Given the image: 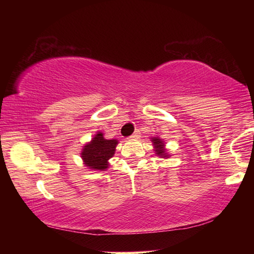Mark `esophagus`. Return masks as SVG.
Wrapping results in <instances>:
<instances>
[{
	"label": "esophagus",
	"mask_w": 254,
	"mask_h": 254,
	"mask_svg": "<svg viewBox=\"0 0 254 254\" xmlns=\"http://www.w3.org/2000/svg\"><path fill=\"white\" fill-rule=\"evenodd\" d=\"M140 137V134H139V132H135V133H133V134L128 137V139H131V140H135V139H139Z\"/></svg>",
	"instance_id": "1"
}]
</instances>
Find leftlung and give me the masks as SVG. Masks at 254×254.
<instances>
[{
	"label": "left lung",
	"instance_id": "left-lung-1",
	"mask_svg": "<svg viewBox=\"0 0 254 254\" xmlns=\"http://www.w3.org/2000/svg\"><path fill=\"white\" fill-rule=\"evenodd\" d=\"M151 142L153 143L154 147V152H156L157 156L161 157V158H168V153H167L166 149H165V143L161 139H159L158 136H153L151 137Z\"/></svg>",
	"mask_w": 254,
	"mask_h": 254
}]
</instances>
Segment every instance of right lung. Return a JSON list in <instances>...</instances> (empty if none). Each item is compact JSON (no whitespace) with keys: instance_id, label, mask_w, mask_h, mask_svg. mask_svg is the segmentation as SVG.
I'll return each instance as SVG.
<instances>
[{"instance_id":"obj_1","label":"right lung","mask_w":254,"mask_h":254,"mask_svg":"<svg viewBox=\"0 0 254 254\" xmlns=\"http://www.w3.org/2000/svg\"><path fill=\"white\" fill-rule=\"evenodd\" d=\"M118 140H107L102 132H97L91 142L86 143L81 150L80 157L84 165L93 170H105L109 168V160L114 156Z\"/></svg>"}]
</instances>
